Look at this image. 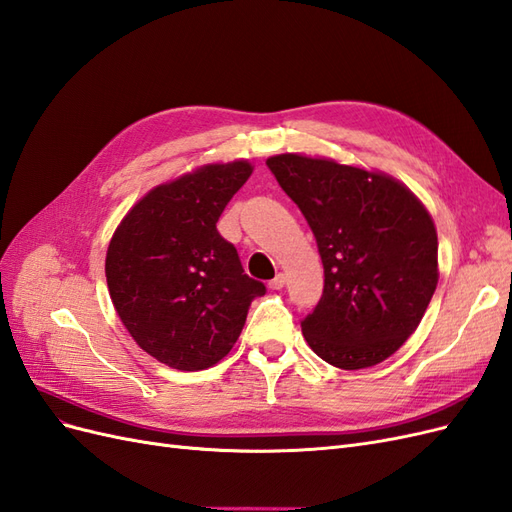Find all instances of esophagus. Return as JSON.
I'll use <instances>...</instances> for the list:
<instances>
[{"instance_id": "1", "label": "esophagus", "mask_w": 512, "mask_h": 512, "mask_svg": "<svg viewBox=\"0 0 512 512\" xmlns=\"http://www.w3.org/2000/svg\"><path fill=\"white\" fill-rule=\"evenodd\" d=\"M284 284H286V275H284V273H277V275L273 277V280L269 282V288H271V290H282Z\"/></svg>"}]
</instances>
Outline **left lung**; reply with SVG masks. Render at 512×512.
Returning a JSON list of instances; mask_svg holds the SVG:
<instances>
[{"label": "left lung", "mask_w": 512, "mask_h": 512, "mask_svg": "<svg viewBox=\"0 0 512 512\" xmlns=\"http://www.w3.org/2000/svg\"><path fill=\"white\" fill-rule=\"evenodd\" d=\"M312 228L324 290L301 329L322 361L365 369L416 331L438 286L431 215L389 175L282 153L267 160Z\"/></svg>", "instance_id": "1"}]
</instances>
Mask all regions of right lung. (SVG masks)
I'll return each instance as SVG.
<instances>
[{"label":"right lung","mask_w":512,"mask_h":512,"mask_svg":"<svg viewBox=\"0 0 512 512\" xmlns=\"http://www.w3.org/2000/svg\"><path fill=\"white\" fill-rule=\"evenodd\" d=\"M252 175L237 160L158 185L130 209L106 252V284L121 322L153 359L198 371L235 346L247 309L267 292L218 232L228 200Z\"/></svg>","instance_id":"1"}]
</instances>
